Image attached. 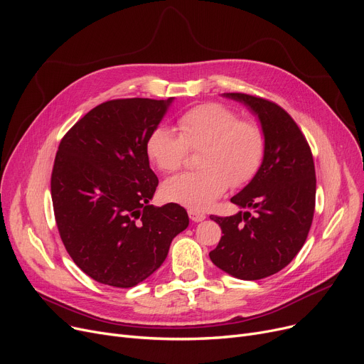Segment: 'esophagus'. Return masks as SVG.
Instances as JSON below:
<instances>
[{"mask_svg": "<svg viewBox=\"0 0 364 364\" xmlns=\"http://www.w3.org/2000/svg\"><path fill=\"white\" fill-rule=\"evenodd\" d=\"M188 217L192 221L195 223H199V221H203L206 218V215L200 211H198V209H188Z\"/></svg>", "mask_w": 364, "mask_h": 364, "instance_id": "1", "label": "esophagus"}]
</instances>
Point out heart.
I'll return each mask as SVG.
<instances>
[{
	"label": "heart",
	"mask_w": 364,
	"mask_h": 364,
	"mask_svg": "<svg viewBox=\"0 0 364 364\" xmlns=\"http://www.w3.org/2000/svg\"><path fill=\"white\" fill-rule=\"evenodd\" d=\"M180 134L165 125L150 132L146 151L162 172L178 171L187 147L202 149L200 171L168 180L162 186L166 200L192 209H205L218 199L228 186L239 187L254 178L264 158L262 129L218 103L192 107L178 119Z\"/></svg>",
	"instance_id": "obj_1"
}]
</instances>
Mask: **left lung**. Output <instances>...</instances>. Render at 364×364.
Returning a JSON list of instances; mask_svg holds the SVG:
<instances>
[{
	"instance_id": "8db88e82",
	"label": "left lung",
	"mask_w": 364,
	"mask_h": 364,
	"mask_svg": "<svg viewBox=\"0 0 364 364\" xmlns=\"http://www.w3.org/2000/svg\"><path fill=\"white\" fill-rule=\"evenodd\" d=\"M259 121L265 149L254 178L230 200V217L211 215L223 230L209 258L236 279L258 280L284 269L309 236L316 205V171L310 146L291 114L273 102L242 92H224Z\"/></svg>"
}]
</instances>
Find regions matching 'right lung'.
Instances as JSON below:
<instances>
[{
  "label": "right lung",
  "mask_w": 364,
  "mask_h": 364,
  "mask_svg": "<svg viewBox=\"0 0 364 364\" xmlns=\"http://www.w3.org/2000/svg\"><path fill=\"white\" fill-rule=\"evenodd\" d=\"M172 102L102 103L60 141L51 174L54 217L68 254L95 282L132 288L146 280L188 225L183 206L150 205L159 181L146 143Z\"/></svg>",
  "instance_id": "obj_1"
}]
</instances>
